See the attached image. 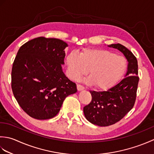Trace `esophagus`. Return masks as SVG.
<instances>
[{
  "label": "esophagus",
  "instance_id": "1",
  "mask_svg": "<svg viewBox=\"0 0 154 154\" xmlns=\"http://www.w3.org/2000/svg\"><path fill=\"white\" fill-rule=\"evenodd\" d=\"M77 90L79 91H83V90L85 89L83 86L81 85H79V84H77Z\"/></svg>",
  "mask_w": 154,
  "mask_h": 154
}]
</instances>
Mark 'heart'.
Instances as JSON below:
<instances>
[{
    "label": "heart",
    "instance_id": "1",
    "mask_svg": "<svg viewBox=\"0 0 154 154\" xmlns=\"http://www.w3.org/2000/svg\"><path fill=\"white\" fill-rule=\"evenodd\" d=\"M70 79L77 80L87 71L89 77L84 81L100 90L113 87L122 77L126 66V60L110 51L84 49L81 53L71 52L65 59Z\"/></svg>",
    "mask_w": 154,
    "mask_h": 154
}]
</instances>
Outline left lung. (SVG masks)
I'll use <instances>...</instances> for the list:
<instances>
[{
  "label": "left lung",
  "instance_id": "1",
  "mask_svg": "<svg viewBox=\"0 0 154 154\" xmlns=\"http://www.w3.org/2000/svg\"><path fill=\"white\" fill-rule=\"evenodd\" d=\"M108 46L122 52L128 63L124 78L116 85L106 91H90L92 100L83 108V112L87 120L99 126L116 123L132 109L139 81L138 61L134 55L120 44Z\"/></svg>",
  "mask_w": 154,
  "mask_h": 154
}]
</instances>
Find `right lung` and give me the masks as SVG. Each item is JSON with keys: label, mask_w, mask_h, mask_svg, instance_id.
Wrapping results in <instances>:
<instances>
[{"label": "right lung", "mask_w": 154, "mask_h": 154, "mask_svg": "<svg viewBox=\"0 0 154 154\" xmlns=\"http://www.w3.org/2000/svg\"><path fill=\"white\" fill-rule=\"evenodd\" d=\"M67 46L60 39L39 37L19 49L12 69V89L19 105L34 119L54 118L65 98L77 91L62 70Z\"/></svg>", "instance_id": "obj_1"}]
</instances>
